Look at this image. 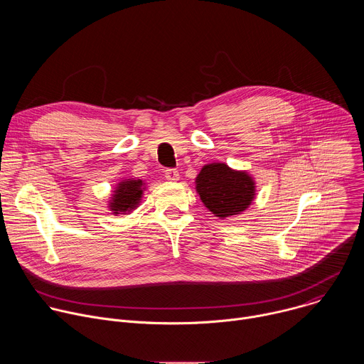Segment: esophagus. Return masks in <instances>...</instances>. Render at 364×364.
I'll return each mask as SVG.
<instances>
[{
  "label": "esophagus",
  "instance_id": "obj_1",
  "mask_svg": "<svg viewBox=\"0 0 364 364\" xmlns=\"http://www.w3.org/2000/svg\"><path fill=\"white\" fill-rule=\"evenodd\" d=\"M164 176H166V178H167L168 181H177V180H180V173H178L177 170H173V168L166 170Z\"/></svg>",
  "mask_w": 364,
  "mask_h": 364
}]
</instances>
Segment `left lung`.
<instances>
[{"instance_id": "8db88e82", "label": "left lung", "mask_w": 364, "mask_h": 364, "mask_svg": "<svg viewBox=\"0 0 364 364\" xmlns=\"http://www.w3.org/2000/svg\"><path fill=\"white\" fill-rule=\"evenodd\" d=\"M194 183L205 209L219 219L243 213L256 197L255 178L225 163L203 166Z\"/></svg>"}]
</instances>
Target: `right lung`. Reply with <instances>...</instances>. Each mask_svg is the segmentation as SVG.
<instances>
[{
  "label": "right lung",
  "mask_w": 364,
  "mask_h": 364,
  "mask_svg": "<svg viewBox=\"0 0 364 364\" xmlns=\"http://www.w3.org/2000/svg\"><path fill=\"white\" fill-rule=\"evenodd\" d=\"M146 183L141 178H124L114 188L109 201L108 209L114 216H125L132 213L139 205Z\"/></svg>",
  "instance_id": "add662e5"
}]
</instances>
